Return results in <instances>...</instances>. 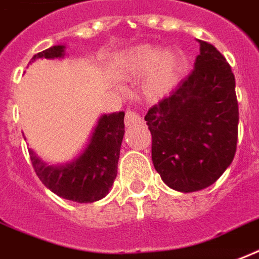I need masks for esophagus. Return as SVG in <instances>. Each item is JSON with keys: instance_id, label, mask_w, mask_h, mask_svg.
Segmentation results:
<instances>
[{"instance_id": "1", "label": "esophagus", "mask_w": 259, "mask_h": 259, "mask_svg": "<svg viewBox=\"0 0 259 259\" xmlns=\"http://www.w3.org/2000/svg\"><path fill=\"white\" fill-rule=\"evenodd\" d=\"M141 122V116L138 115L137 112L133 110H127L125 115V123L126 126L134 125V123H140Z\"/></svg>"}]
</instances>
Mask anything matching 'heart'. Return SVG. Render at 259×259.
<instances>
[{"instance_id":"b5f03b06","label":"heart","mask_w":259,"mask_h":259,"mask_svg":"<svg viewBox=\"0 0 259 259\" xmlns=\"http://www.w3.org/2000/svg\"><path fill=\"white\" fill-rule=\"evenodd\" d=\"M185 69V55L177 47L159 50L152 45H137L116 59L112 73L118 78L144 76L143 90L148 98L160 99L177 85Z\"/></svg>"}]
</instances>
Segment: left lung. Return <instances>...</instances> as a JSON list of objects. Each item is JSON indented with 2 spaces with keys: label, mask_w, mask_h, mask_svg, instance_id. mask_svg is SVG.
I'll use <instances>...</instances> for the list:
<instances>
[{
  "label": "left lung",
  "mask_w": 259,
  "mask_h": 259,
  "mask_svg": "<svg viewBox=\"0 0 259 259\" xmlns=\"http://www.w3.org/2000/svg\"><path fill=\"white\" fill-rule=\"evenodd\" d=\"M198 43L193 72L145 115L155 169L182 193L216 182L234 160L238 141L234 73L216 47Z\"/></svg>",
  "instance_id": "8db88e82"
}]
</instances>
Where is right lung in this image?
I'll list each match as a JSON object with an SVG mask.
<instances>
[{
	"label": "right lung",
	"instance_id": "1",
	"mask_svg": "<svg viewBox=\"0 0 259 259\" xmlns=\"http://www.w3.org/2000/svg\"><path fill=\"white\" fill-rule=\"evenodd\" d=\"M65 49V45L50 47L33 55L31 62L39 58H64ZM123 118V111L100 116L84 149L73 160L62 164H47L29 149L33 169L43 185L65 200L80 204L104 198L111 190L118 172L119 152L125 134Z\"/></svg>",
	"mask_w": 259,
	"mask_h": 259
}]
</instances>
